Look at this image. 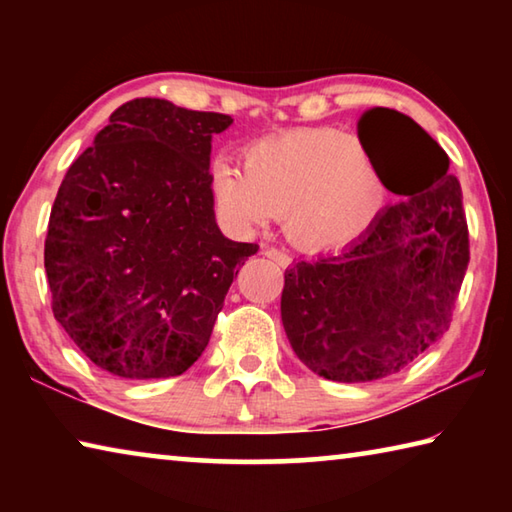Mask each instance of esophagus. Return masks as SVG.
Here are the masks:
<instances>
[{
  "label": "esophagus",
  "mask_w": 512,
  "mask_h": 512,
  "mask_svg": "<svg viewBox=\"0 0 512 512\" xmlns=\"http://www.w3.org/2000/svg\"><path fill=\"white\" fill-rule=\"evenodd\" d=\"M264 255L268 259H273L275 264H280L282 268H287L291 264V257L284 253V250H280V248H264Z\"/></svg>",
  "instance_id": "1"
}]
</instances>
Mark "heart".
<instances>
[{"instance_id": "b5f03b06", "label": "heart", "mask_w": 512, "mask_h": 512, "mask_svg": "<svg viewBox=\"0 0 512 512\" xmlns=\"http://www.w3.org/2000/svg\"><path fill=\"white\" fill-rule=\"evenodd\" d=\"M212 189L221 212L241 228L282 216L287 237L307 250L350 244L381 205V185L357 137L339 128H298L250 144L244 169L219 158Z\"/></svg>"}]
</instances>
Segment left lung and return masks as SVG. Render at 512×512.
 I'll return each instance as SVG.
<instances>
[{
  "mask_svg": "<svg viewBox=\"0 0 512 512\" xmlns=\"http://www.w3.org/2000/svg\"><path fill=\"white\" fill-rule=\"evenodd\" d=\"M359 140L381 183L404 201L341 253L287 268L282 289L293 352L311 372L345 384L384 379L431 348L452 323L470 262L461 185L447 176L440 144L391 108L368 110ZM424 170L429 184H403Z\"/></svg>",
  "mask_w": 512,
  "mask_h": 512,
  "instance_id": "obj_1",
  "label": "left lung"
}]
</instances>
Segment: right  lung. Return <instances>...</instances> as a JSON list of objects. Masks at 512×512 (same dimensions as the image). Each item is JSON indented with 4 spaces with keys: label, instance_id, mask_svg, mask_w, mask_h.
Returning a JSON list of instances; mask_svg holds the SVG:
<instances>
[{
    "label": "right lung",
    "instance_id": "1",
    "mask_svg": "<svg viewBox=\"0 0 512 512\" xmlns=\"http://www.w3.org/2000/svg\"><path fill=\"white\" fill-rule=\"evenodd\" d=\"M230 115L133 99L67 169L49 214L51 311L94 366L167 379L194 366L257 244L214 221L212 135Z\"/></svg>",
    "mask_w": 512,
    "mask_h": 512
}]
</instances>
